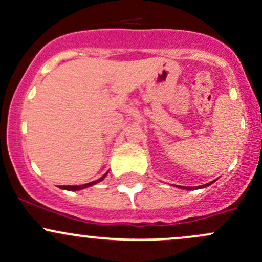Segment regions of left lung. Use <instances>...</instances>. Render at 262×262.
<instances>
[{
	"mask_svg": "<svg viewBox=\"0 0 262 262\" xmlns=\"http://www.w3.org/2000/svg\"><path fill=\"white\" fill-rule=\"evenodd\" d=\"M212 184V182H209V184H205V185H202V186H180V187H182V189H187V190H194V189H202V187H207V186H209V185Z\"/></svg>",
	"mask_w": 262,
	"mask_h": 262,
	"instance_id": "1",
	"label": "left lung"
}]
</instances>
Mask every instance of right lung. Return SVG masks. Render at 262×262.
Returning a JSON list of instances; mask_svg holds the SVG:
<instances>
[{"label":"right lung","instance_id":"add662e5","mask_svg":"<svg viewBox=\"0 0 262 262\" xmlns=\"http://www.w3.org/2000/svg\"><path fill=\"white\" fill-rule=\"evenodd\" d=\"M106 175H107V173H105V175L102 176V178H100L99 180L92 181V182H89V184H83V185H73V186H71V185H63V186H60V189H63V190H71V191H77V190H82V189H84V187L92 186V185H95V184H97V182L102 181V180H104L105 176H106Z\"/></svg>","mask_w":262,"mask_h":262}]
</instances>
